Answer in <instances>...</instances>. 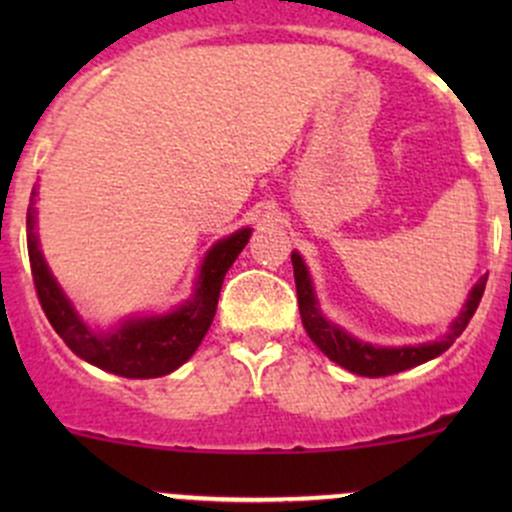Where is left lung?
Here are the masks:
<instances>
[{"label":"left lung","mask_w":512,"mask_h":512,"mask_svg":"<svg viewBox=\"0 0 512 512\" xmlns=\"http://www.w3.org/2000/svg\"><path fill=\"white\" fill-rule=\"evenodd\" d=\"M292 267L294 285H297L299 314H302V324L304 329H307L309 339H312L329 359L337 361L339 366L349 369L352 374L371 376V379L414 369V366L423 364V361L436 359L438 354L446 352V349L461 337L466 324L471 322V317L476 314L480 297H483L485 280H488V277H480L478 285L471 289V294H468L466 307L461 309V314L453 319L451 329H448L438 342L418 344V347H374V344L359 342V339H354L352 334H347L344 329H339L337 324H332L324 317L322 309H319L317 297H314V287L312 280H309L307 265L302 262L299 252H292Z\"/></svg>","instance_id":"8db88e82"}]
</instances>
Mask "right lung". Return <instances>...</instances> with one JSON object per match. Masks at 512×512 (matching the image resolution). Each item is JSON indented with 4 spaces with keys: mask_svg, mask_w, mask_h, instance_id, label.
Listing matches in <instances>:
<instances>
[{
    "mask_svg": "<svg viewBox=\"0 0 512 512\" xmlns=\"http://www.w3.org/2000/svg\"><path fill=\"white\" fill-rule=\"evenodd\" d=\"M34 198L36 190L27 210V247L34 287L46 319L51 322L54 332L64 339L66 347L98 369L126 376V379H156V376L170 374L180 364H185L213 324L225 272L230 270V265L250 240V227H242L230 237L215 242L213 250L205 255L203 265H200L198 287L188 302L168 314L126 319L111 332L98 334L79 317L74 304L69 302V297L44 262L39 237L34 230Z\"/></svg>",
    "mask_w": 512,
    "mask_h": 512,
    "instance_id": "1",
    "label": "right lung"
}]
</instances>
